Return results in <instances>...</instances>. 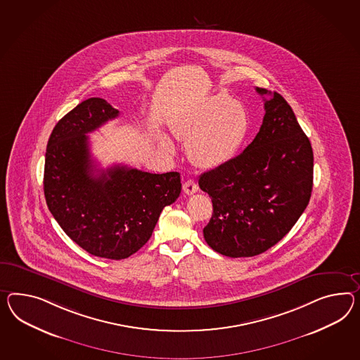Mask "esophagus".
<instances>
[{"label":"esophagus","instance_id":"esophagus-1","mask_svg":"<svg viewBox=\"0 0 360 360\" xmlns=\"http://www.w3.org/2000/svg\"><path fill=\"white\" fill-rule=\"evenodd\" d=\"M183 189H184L185 193L189 195V194L195 193L198 191V185L194 181L193 179H189L183 184Z\"/></svg>","mask_w":360,"mask_h":360}]
</instances>
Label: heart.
Instances as JSON below:
<instances>
[{"instance_id": "1", "label": "heart", "mask_w": 360, "mask_h": 360, "mask_svg": "<svg viewBox=\"0 0 360 360\" xmlns=\"http://www.w3.org/2000/svg\"><path fill=\"white\" fill-rule=\"evenodd\" d=\"M250 119L247 107L227 94H214L195 103L175 121L174 130L186 139L188 157L197 166L215 168L238 155L247 139ZM165 148H174L163 137Z\"/></svg>"}]
</instances>
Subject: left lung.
Wrapping results in <instances>:
<instances>
[{
    "label": "left lung",
    "instance_id": "left-lung-1",
    "mask_svg": "<svg viewBox=\"0 0 360 360\" xmlns=\"http://www.w3.org/2000/svg\"><path fill=\"white\" fill-rule=\"evenodd\" d=\"M256 91L270 96L257 136L240 155L198 179L212 202L203 238L227 257L257 256L283 239L314 186V151L292 108L281 94Z\"/></svg>",
    "mask_w": 360,
    "mask_h": 360
}]
</instances>
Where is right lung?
<instances>
[{"label": "right lung", "mask_w": 360, "mask_h": 360, "mask_svg": "<svg viewBox=\"0 0 360 360\" xmlns=\"http://www.w3.org/2000/svg\"><path fill=\"white\" fill-rule=\"evenodd\" d=\"M119 111L101 98L79 103L48 139L44 195L65 233L96 257L122 259L142 248L162 210L181 192L179 172L150 174L130 167L96 169L89 136Z\"/></svg>", "instance_id": "obj_1"}]
</instances>
